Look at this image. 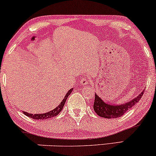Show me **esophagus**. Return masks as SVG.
I'll return each instance as SVG.
<instances>
[{"mask_svg":"<svg viewBox=\"0 0 156 156\" xmlns=\"http://www.w3.org/2000/svg\"><path fill=\"white\" fill-rule=\"evenodd\" d=\"M89 81V79H87V78H83V79L80 80V83H81V85L85 86V85H87V84H88Z\"/></svg>","mask_w":156,"mask_h":156,"instance_id":"34e87169","label":"esophagus"}]
</instances>
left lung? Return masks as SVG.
<instances>
[{
	"mask_svg": "<svg viewBox=\"0 0 156 156\" xmlns=\"http://www.w3.org/2000/svg\"><path fill=\"white\" fill-rule=\"evenodd\" d=\"M144 91L141 92L132 101L122 105L108 104L107 103H105L103 100H101V98L98 94H95L93 108L96 114L101 117L108 118V119L119 117L125 114L133 105L136 104L144 94Z\"/></svg>",
	"mask_w": 156,
	"mask_h": 156,
	"instance_id": "8db88e82",
	"label": "left lung"
}]
</instances>
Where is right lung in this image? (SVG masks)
I'll return each mask as SVG.
<instances>
[{"label":"right lung","instance_id":"right-lung-1","mask_svg":"<svg viewBox=\"0 0 156 156\" xmlns=\"http://www.w3.org/2000/svg\"><path fill=\"white\" fill-rule=\"evenodd\" d=\"M72 91H73V89H69V90L68 91V92L66 94V95H65V97H64L63 101H62V103H61L60 104L56 107V108L53 109V110L51 111V112H49L48 113H44V114H28V113H27V112H23V114H24L25 115H26L27 117H29L32 118V119H39V120H43V119H49V118L55 117V116L58 115V114H59L61 112H62V108H63V107L64 105V103H65V102L67 99V97L70 94V93L72 92Z\"/></svg>","mask_w":156,"mask_h":156}]
</instances>
